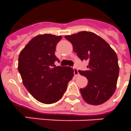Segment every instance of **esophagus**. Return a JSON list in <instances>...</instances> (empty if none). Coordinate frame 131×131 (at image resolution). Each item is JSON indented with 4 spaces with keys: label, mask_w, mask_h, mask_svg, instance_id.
Listing matches in <instances>:
<instances>
[{
    "label": "esophagus",
    "mask_w": 131,
    "mask_h": 131,
    "mask_svg": "<svg viewBox=\"0 0 131 131\" xmlns=\"http://www.w3.org/2000/svg\"><path fill=\"white\" fill-rule=\"evenodd\" d=\"M73 70H74V75H75V76H78V75H79V72H78L77 69V68H76L75 67H73Z\"/></svg>",
    "instance_id": "esophagus-1"
}]
</instances>
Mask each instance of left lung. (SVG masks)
I'll use <instances>...</instances> for the list:
<instances>
[{"label":"left lung","mask_w":131,"mask_h":131,"mask_svg":"<svg viewBox=\"0 0 131 131\" xmlns=\"http://www.w3.org/2000/svg\"><path fill=\"white\" fill-rule=\"evenodd\" d=\"M64 37L72 43L79 59L89 62L86 71H79L88 79L87 86L80 89L82 99L93 105L108 101L116 90L119 73L115 50L92 32L81 31Z\"/></svg>","instance_id":"left-lung-1"}]
</instances>
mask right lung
I'll return each instance as SVG.
<instances>
[{
	"label": "right lung",
	"instance_id": "1",
	"mask_svg": "<svg viewBox=\"0 0 131 131\" xmlns=\"http://www.w3.org/2000/svg\"><path fill=\"white\" fill-rule=\"evenodd\" d=\"M62 36L37 35L20 52L18 70L23 84L35 99L44 104L57 102L63 96L74 76L69 67H56L54 54Z\"/></svg>",
	"mask_w": 131,
	"mask_h": 131
}]
</instances>
